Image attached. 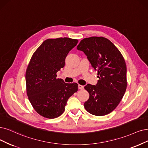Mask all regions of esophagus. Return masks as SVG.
<instances>
[{
    "label": "esophagus",
    "instance_id": "esophagus-1",
    "mask_svg": "<svg viewBox=\"0 0 148 148\" xmlns=\"http://www.w3.org/2000/svg\"><path fill=\"white\" fill-rule=\"evenodd\" d=\"M78 88H79V90H83V89H84V86L83 85H78Z\"/></svg>",
    "mask_w": 148,
    "mask_h": 148
}]
</instances>
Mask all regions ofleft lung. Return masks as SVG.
<instances>
[{
  "label": "left lung",
  "mask_w": 148,
  "mask_h": 148,
  "mask_svg": "<svg viewBox=\"0 0 148 148\" xmlns=\"http://www.w3.org/2000/svg\"><path fill=\"white\" fill-rule=\"evenodd\" d=\"M77 49L86 55L99 78L96 85L85 86L90 97L84 103V107L96 116L111 113L126 90L127 68L122 54L110 40L103 37L84 38Z\"/></svg>",
  "instance_id": "8db88e82"
}]
</instances>
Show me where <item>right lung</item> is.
<instances>
[{"mask_svg":"<svg viewBox=\"0 0 148 148\" xmlns=\"http://www.w3.org/2000/svg\"><path fill=\"white\" fill-rule=\"evenodd\" d=\"M78 42L69 38L47 39L33 54L25 73L27 94L35 111L49 119L64 112L69 98L78 90L76 83L57 79L69 52Z\"/></svg>","mask_w":148,"mask_h":148,"instance_id":"right-lung-1","label":"right lung"}]
</instances>
